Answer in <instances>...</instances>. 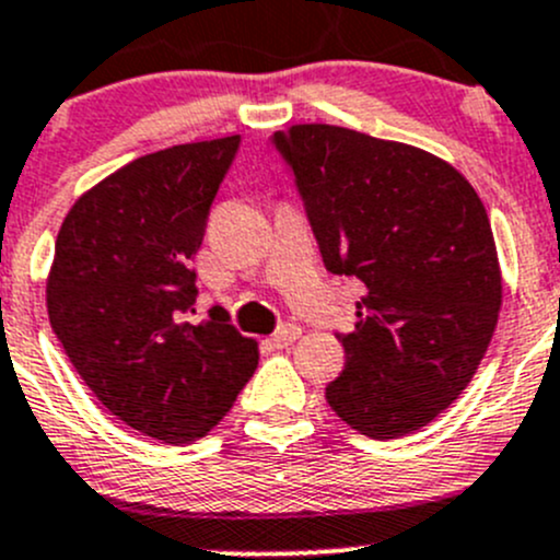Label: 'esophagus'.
Returning <instances> with one entry per match:
<instances>
[{
  "label": "esophagus",
  "instance_id": "esophagus-1",
  "mask_svg": "<svg viewBox=\"0 0 560 560\" xmlns=\"http://www.w3.org/2000/svg\"><path fill=\"white\" fill-rule=\"evenodd\" d=\"M298 338H301V327H298V325H281L279 330H276L273 336L268 338V343H270V347H276V349H287L292 341H298Z\"/></svg>",
  "mask_w": 560,
  "mask_h": 560
}]
</instances>
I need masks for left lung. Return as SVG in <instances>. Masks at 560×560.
I'll return each mask as SVG.
<instances>
[{"label": "left lung", "instance_id": "8db88e82", "mask_svg": "<svg viewBox=\"0 0 560 560\" xmlns=\"http://www.w3.org/2000/svg\"><path fill=\"white\" fill-rule=\"evenodd\" d=\"M330 273L363 281L358 322L338 341L330 409L371 439L442 415L477 374L501 312L488 211L439 156L332 124L273 135Z\"/></svg>", "mask_w": 560, "mask_h": 560}]
</instances>
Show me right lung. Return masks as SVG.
Here are the masks:
<instances>
[{
  "mask_svg": "<svg viewBox=\"0 0 560 560\" xmlns=\"http://www.w3.org/2000/svg\"><path fill=\"white\" fill-rule=\"evenodd\" d=\"M241 135L145 154L89 189L65 217L48 276V319L103 406L167 444L206 436L257 369V341L224 308L191 325L219 184Z\"/></svg>",
  "mask_w": 560,
  "mask_h": 560,
  "instance_id": "right-lung-1",
  "label": "right lung"
}]
</instances>
